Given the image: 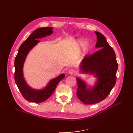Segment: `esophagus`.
Returning <instances> with one entry per match:
<instances>
[{"label":"esophagus","instance_id":"obj_1","mask_svg":"<svg viewBox=\"0 0 133 133\" xmlns=\"http://www.w3.org/2000/svg\"><path fill=\"white\" fill-rule=\"evenodd\" d=\"M75 72V71L74 69H70L69 70V73L70 74V75H73L74 74Z\"/></svg>","mask_w":133,"mask_h":133}]
</instances>
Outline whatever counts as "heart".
Segmentation results:
<instances>
[{
  "mask_svg": "<svg viewBox=\"0 0 133 133\" xmlns=\"http://www.w3.org/2000/svg\"><path fill=\"white\" fill-rule=\"evenodd\" d=\"M86 42L83 40H80L78 42V44L80 46H83L86 44Z\"/></svg>",
  "mask_w": 133,
  "mask_h": 133,
  "instance_id": "b5f03b06",
  "label": "heart"
}]
</instances>
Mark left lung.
<instances>
[{"instance_id": "left-lung-1", "label": "left lung", "mask_w": 133, "mask_h": 133, "mask_svg": "<svg viewBox=\"0 0 133 133\" xmlns=\"http://www.w3.org/2000/svg\"><path fill=\"white\" fill-rule=\"evenodd\" d=\"M97 42L96 48L101 49L91 55H86L80 69L82 72L94 74L98 81L94 87L87 88L86 82L76 78L77 95L84 104H92L102 101L111 92L117 79L118 63L114 50L101 33L95 31Z\"/></svg>"}]
</instances>
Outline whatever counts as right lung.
Listing matches in <instances>:
<instances>
[{"mask_svg": "<svg viewBox=\"0 0 133 133\" xmlns=\"http://www.w3.org/2000/svg\"><path fill=\"white\" fill-rule=\"evenodd\" d=\"M52 29V27H47L39 28L35 30L20 46L18 54L15 59L14 78L15 83L23 98L29 102L41 103L47 100L52 94L58 83L65 77L64 74H62L58 77L51 80L45 88L39 90L31 88L26 83L23 77V64L28 53L40 42L37 40L38 39L51 34Z\"/></svg>", "mask_w": 133, "mask_h": 133, "instance_id": "add662e5", "label": "right lung"}]
</instances>
